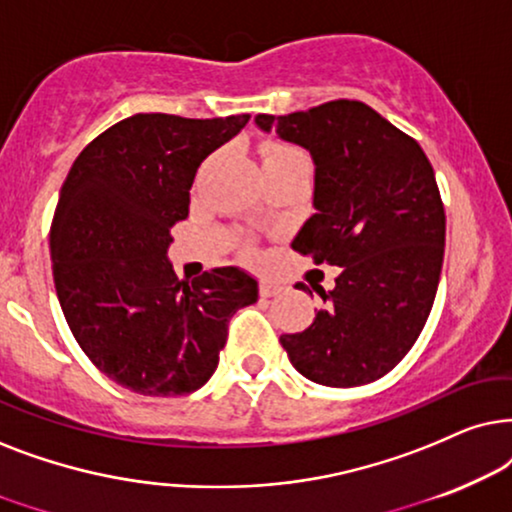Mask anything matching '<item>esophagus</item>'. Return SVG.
I'll use <instances>...</instances> for the list:
<instances>
[{
	"label": "esophagus",
	"mask_w": 512,
	"mask_h": 512,
	"mask_svg": "<svg viewBox=\"0 0 512 512\" xmlns=\"http://www.w3.org/2000/svg\"><path fill=\"white\" fill-rule=\"evenodd\" d=\"M278 292H283V283L271 281V278H262V283H260L262 297H274V295H278Z\"/></svg>",
	"instance_id": "1"
}]
</instances>
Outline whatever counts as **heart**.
Segmentation results:
<instances>
[{
	"label": "heart",
	"instance_id": "1",
	"mask_svg": "<svg viewBox=\"0 0 512 512\" xmlns=\"http://www.w3.org/2000/svg\"><path fill=\"white\" fill-rule=\"evenodd\" d=\"M267 159H306V154L302 149L297 147H288V145H278V147H271ZM264 159V161H267Z\"/></svg>",
	"mask_w": 512,
	"mask_h": 512
}]
</instances>
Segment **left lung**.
Masks as SVG:
<instances>
[{"label": "left lung", "instance_id": "left-lung-1", "mask_svg": "<svg viewBox=\"0 0 512 512\" xmlns=\"http://www.w3.org/2000/svg\"><path fill=\"white\" fill-rule=\"evenodd\" d=\"M255 124L309 149L316 166V213L292 250L342 267L335 288L318 290L325 309L304 332L283 335V349L316 384H370L407 356L438 292L445 208L431 161L417 140L358 100L257 114Z\"/></svg>", "mask_w": 512, "mask_h": 512}]
</instances>
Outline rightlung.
Instances as JSON below:
<instances>
[{
	"instance_id": "1",
	"label": "right lung",
	"mask_w": 512,
	"mask_h": 512,
	"mask_svg": "<svg viewBox=\"0 0 512 512\" xmlns=\"http://www.w3.org/2000/svg\"><path fill=\"white\" fill-rule=\"evenodd\" d=\"M248 119L133 114L88 142L67 173L49 238L58 302L81 351L128 391L166 398L201 388L229 318L257 302V281L241 269L189 285L168 262L196 170Z\"/></svg>"
}]
</instances>
